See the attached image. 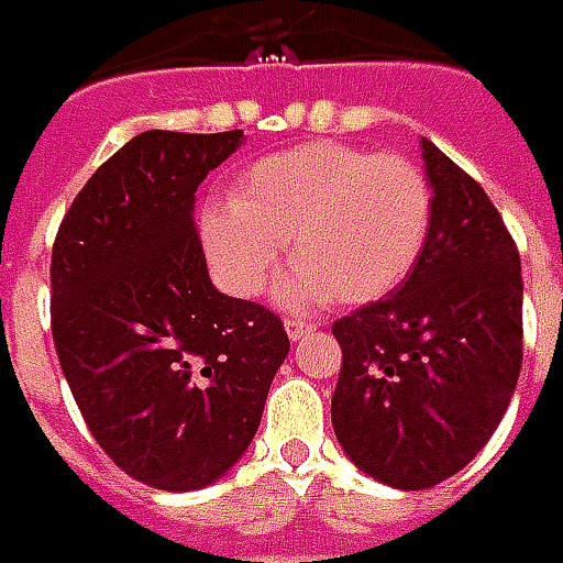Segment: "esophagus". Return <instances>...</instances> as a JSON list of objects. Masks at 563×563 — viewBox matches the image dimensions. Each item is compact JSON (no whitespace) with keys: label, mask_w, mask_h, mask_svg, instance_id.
<instances>
[{"label":"esophagus","mask_w":563,"mask_h":563,"mask_svg":"<svg viewBox=\"0 0 563 563\" xmlns=\"http://www.w3.org/2000/svg\"><path fill=\"white\" fill-rule=\"evenodd\" d=\"M316 325L313 322H307V319H297V316H291V319H285V332H288V338L291 341H300V338H307L310 332H313Z\"/></svg>","instance_id":"1"}]
</instances>
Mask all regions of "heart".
<instances>
[{"mask_svg": "<svg viewBox=\"0 0 563 563\" xmlns=\"http://www.w3.org/2000/svg\"><path fill=\"white\" fill-rule=\"evenodd\" d=\"M432 225V190L395 153L313 141L272 153L234 181L228 200L197 216L216 282L234 297H260L291 241L294 303H369L413 272Z\"/></svg>", "mask_w": 563, "mask_h": 563, "instance_id": "obj_1", "label": "heart"}]
</instances>
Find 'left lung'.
<instances>
[{"mask_svg":"<svg viewBox=\"0 0 563 563\" xmlns=\"http://www.w3.org/2000/svg\"><path fill=\"white\" fill-rule=\"evenodd\" d=\"M432 225L385 300L332 325V426L378 483L429 488L464 470L508 410L523 363V275L486 190L422 137Z\"/></svg>","mask_w":563,"mask_h":563,"instance_id":"1","label":"left lung"}]
</instances>
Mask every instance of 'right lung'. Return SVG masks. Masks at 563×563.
Listing matches in <instances>:
<instances>
[{
  "instance_id": "right-lung-1",
  "label": "right lung",
  "mask_w": 563,
  "mask_h": 563,
  "mask_svg": "<svg viewBox=\"0 0 563 563\" xmlns=\"http://www.w3.org/2000/svg\"><path fill=\"white\" fill-rule=\"evenodd\" d=\"M241 131H143L97 168L53 247V338L99 448L137 483L194 492L247 451L291 341L282 319L222 294L194 194Z\"/></svg>"
}]
</instances>
